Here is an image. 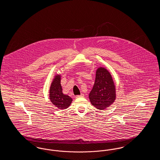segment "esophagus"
<instances>
[{"label":"esophagus","mask_w":160,"mask_h":160,"mask_svg":"<svg viewBox=\"0 0 160 160\" xmlns=\"http://www.w3.org/2000/svg\"><path fill=\"white\" fill-rule=\"evenodd\" d=\"M83 97V93H82V94H80V95H76V98H80V97Z\"/></svg>","instance_id":"obj_1"}]
</instances>
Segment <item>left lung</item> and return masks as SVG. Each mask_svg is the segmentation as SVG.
Wrapping results in <instances>:
<instances>
[{"instance_id":"left-lung-1","label":"left lung","mask_w":160,"mask_h":160,"mask_svg":"<svg viewBox=\"0 0 160 160\" xmlns=\"http://www.w3.org/2000/svg\"><path fill=\"white\" fill-rule=\"evenodd\" d=\"M114 82L110 72L104 68H99L96 72L95 83L89 97L92 104L99 110L110 106L116 98Z\"/></svg>"}]
</instances>
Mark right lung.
Here are the masks:
<instances>
[{
  "instance_id": "right-lung-1",
  "label": "right lung",
  "mask_w": 160,
  "mask_h": 160,
  "mask_svg": "<svg viewBox=\"0 0 160 160\" xmlns=\"http://www.w3.org/2000/svg\"><path fill=\"white\" fill-rule=\"evenodd\" d=\"M50 99L52 102L59 109H66L68 107L72 99L68 95L62 92L61 84V76L57 75L51 84L50 89Z\"/></svg>"
}]
</instances>
